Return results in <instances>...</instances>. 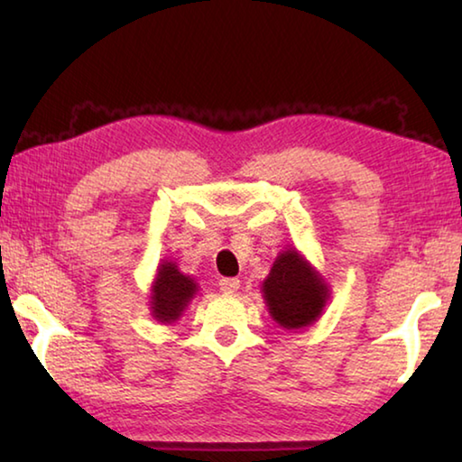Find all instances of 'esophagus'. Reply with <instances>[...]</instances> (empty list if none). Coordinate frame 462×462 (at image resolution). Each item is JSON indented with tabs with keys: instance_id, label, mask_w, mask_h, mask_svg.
Segmentation results:
<instances>
[{
	"instance_id": "1",
	"label": "esophagus",
	"mask_w": 462,
	"mask_h": 462,
	"mask_svg": "<svg viewBox=\"0 0 462 462\" xmlns=\"http://www.w3.org/2000/svg\"><path fill=\"white\" fill-rule=\"evenodd\" d=\"M217 285H220V291H224V293H236L240 289V281L234 277H224V279H220V283Z\"/></svg>"
}]
</instances>
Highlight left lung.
<instances>
[{"label":"left lung","instance_id":"obj_1","mask_svg":"<svg viewBox=\"0 0 462 462\" xmlns=\"http://www.w3.org/2000/svg\"><path fill=\"white\" fill-rule=\"evenodd\" d=\"M263 297L271 318L285 330H300L322 316L330 289L316 269L287 248L273 263L269 277L263 281Z\"/></svg>","mask_w":462,"mask_h":462}]
</instances>
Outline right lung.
Masks as SVG:
<instances>
[{
  "label": "right lung",
  "instance_id": "1",
  "mask_svg": "<svg viewBox=\"0 0 462 462\" xmlns=\"http://www.w3.org/2000/svg\"><path fill=\"white\" fill-rule=\"evenodd\" d=\"M195 293H198V283L189 275H183L173 261H162L151 289V311L154 319L162 324L175 322L189 306Z\"/></svg>",
  "mask_w": 462,
  "mask_h": 462
}]
</instances>
